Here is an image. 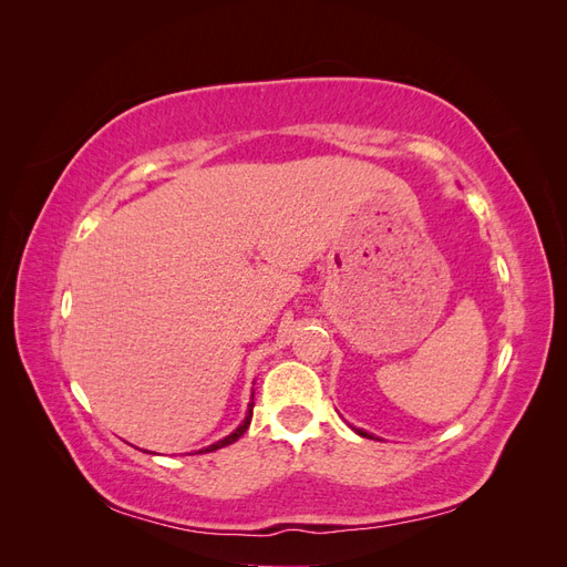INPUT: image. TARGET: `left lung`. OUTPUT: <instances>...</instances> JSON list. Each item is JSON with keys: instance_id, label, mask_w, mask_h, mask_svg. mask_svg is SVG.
I'll return each mask as SVG.
<instances>
[{"instance_id": "1", "label": "left lung", "mask_w": 567, "mask_h": 567, "mask_svg": "<svg viewBox=\"0 0 567 567\" xmlns=\"http://www.w3.org/2000/svg\"><path fill=\"white\" fill-rule=\"evenodd\" d=\"M357 433H359V435H362V437H371V435H369V433H364V431H357Z\"/></svg>"}]
</instances>
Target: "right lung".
<instances>
[{"instance_id":"1","label":"right lung","mask_w":567,"mask_h":567,"mask_svg":"<svg viewBox=\"0 0 567 567\" xmlns=\"http://www.w3.org/2000/svg\"><path fill=\"white\" fill-rule=\"evenodd\" d=\"M252 402H250V409H248V414H246V421L236 427V431L231 433V435H227L225 440H219V442H215V444H210V447H205V450H200V452H215V450H219V447H227V444H231V442H236L238 437H241L246 431H248V425H250V419H252Z\"/></svg>"}]
</instances>
